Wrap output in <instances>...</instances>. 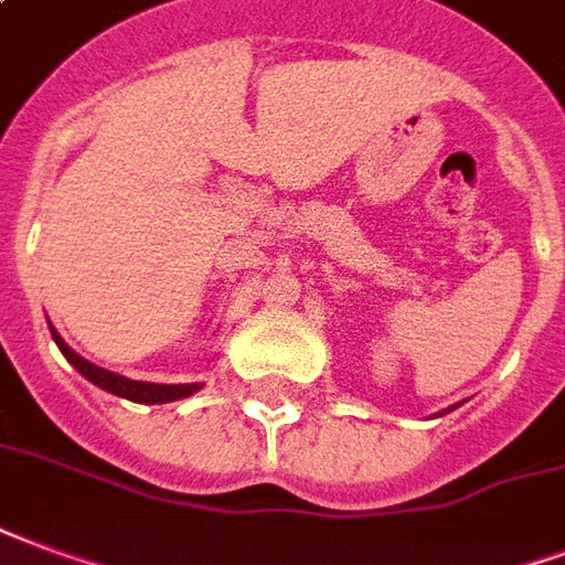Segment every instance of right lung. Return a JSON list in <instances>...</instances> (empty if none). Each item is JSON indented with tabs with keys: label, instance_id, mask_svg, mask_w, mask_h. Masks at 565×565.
I'll list each match as a JSON object with an SVG mask.
<instances>
[{
	"label": "right lung",
	"instance_id": "right-lung-1",
	"mask_svg": "<svg viewBox=\"0 0 565 565\" xmlns=\"http://www.w3.org/2000/svg\"><path fill=\"white\" fill-rule=\"evenodd\" d=\"M50 335H53L56 347L62 350V356L68 359L71 365L77 367L83 377L92 380L95 386L107 388V392H113V395H119V398L134 401V404H167V401L188 398V395H194V392L200 388V383H179L177 386V383H143V380H128L122 377V374H113V371H107V367L92 365L89 359L77 356V353L62 341V335L53 329V326H50Z\"/></svg>",
	"mask_w": 565,
	"mask_h": 565
}]
</instances>
